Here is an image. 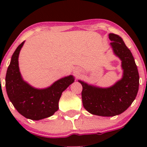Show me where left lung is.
Here are the masks:
<instances>
[{
    "instance_id": "obj_1",
    "label": "left lung",
    "mask_w": 147,
    "mask_h": 147,
    "mask_svg": "<svg viewBox=\"0 0 147 147\" xmlns=\"http://www.w3.org/2000/svg\"><path fill=\"white\" fill-rule=\"evenodd\" d=\"M114 55L121 60L122 77L113 85L100 87L79 80L82 86V100L90 114L113 117L124 112L131 105L139 90V76L134 57L119 35L109 34Z\"/></svg>"
}]
</instances>
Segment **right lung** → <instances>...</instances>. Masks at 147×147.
<instances>
[{
    "label": "right lung",
    "mask_w": 147,
    "mask_h": 147,
    "mask_svg": "<svg viewBox=\"0 0 147 147\" xmlns=\"http://www.w3.org/2000/svg\"><path fill=\"white\" fill-rule=\"evenodd\" d=\"M25 43L16 48L11 57L5 76V88L10 101L18 112L27 119L40 120L58 110V102L64 92L75 81L70 75L57 80L45 88H36L25 81L20 72L19 54Z\"/></svg>",
    "instance_id": "add662e5"
}]
</instances>
